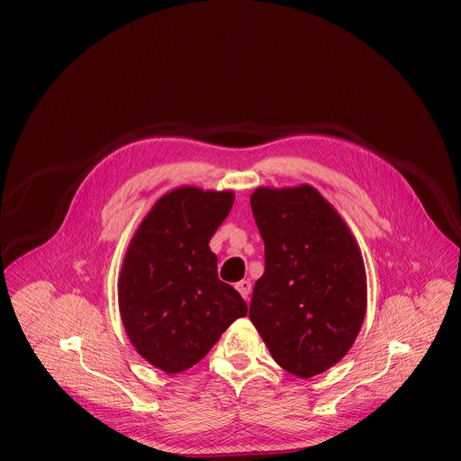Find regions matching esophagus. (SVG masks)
Wrapping results in <instances>:
<instances>
[{"label":"esophagus","instance_id":"esophagus-1","mask_svg":"<svg viewBox=\"0 0 461 461\" xmlns=\"http://www.w3.org/2000/svg\"><path fill=\"white\" fill-rule=\"evenodd\" d=\"M237 290L240 292V295L245 301H249V295H250V290H252V284H250L249 280H241V282L237 284Z\"/></svg>","mask_w":461,"mask_h":461}]
</instances>
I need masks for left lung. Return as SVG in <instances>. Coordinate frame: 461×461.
<instances>
[{"mask_svg":"<svg viewBox=\"0 0 461 461\" xmlns=\"http://www.w3.org/2000/svg\"><path fill=\"white\" fill-rule=\"evenodd\" d=\"M264 241V275L249 318L273 359L299 378L337 365L366 314L359 245L314 186H259L250 195Z\"/></svg>","mask_w":461,"mask_h":461,"instance_id":"left-lung-1","label":"left lung"}]
</instances>
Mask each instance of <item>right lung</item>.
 Wrapping results in <instances>:
<instances>
[{"label": "right lung", "instance_id": "obj_1", "mask_svg": "<svg viewBox=\"0 0 461 461\" xmlns=\"http://www.w3.org/2000/svg\"><path fill=\"white\" fill-rule=\"evenodd\" d=\"M231 190L177 186L134 231L119 284V312L136 352L175 375L197 365L221 333L247 314L240 294L218 278L209 241L231 211Z\"/></svg>", "mask_w": 461, "mask_h": 461}]
</instances>
